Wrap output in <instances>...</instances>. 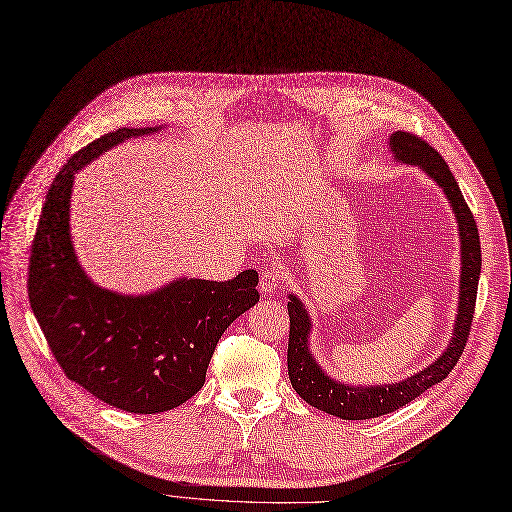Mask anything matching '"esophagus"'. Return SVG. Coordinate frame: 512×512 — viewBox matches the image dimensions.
I'll return each mask as SVG.
<instances>
[{"label": "esophagus", "mask_w": 512, "mask_h": 512, "mask_svg": "<svg viewBox=\"0 0 512 512\" xmlns=\"http://www.w3.org/2000/svg\"><path fill=\"white\" fill-rule=\"evenodd\" d=\"M285 280V272H282L280 266H270L261 272V291L266 295H274L278 287Z\"/></svg>", "instance_id": "esophagus-1"}]
</instances>
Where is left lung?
Listing matches in <instances>:
<instances>
[{
  "label": "left lung",
  "instance_id": "obj_1",
  "mask_svg": "<svg viewBox=\"0 0 512 512\" xmlns=\"http://www.w3.org/2000/svg\"><path fill=\"white\" fill-rule=\"evenodd\" d=\"M390 147L407 164H418L426 173L437 181L443 192L447 194L453 213L460 223V238H462V280H460V306H458V320L453 337L443 352L428 369L420 371L418 375L407 377L405 382L392 384V386H375V388H354L344 386L329 375L323 373L312 354L308 352V333H310V318L306 308L299 304V299L291 295L289 299V350H287V365L289 377L295 392L304 399L308 405L337 415L342 420H371L380 418V415L392 413L401 409L403 405L418 399L422 392L430 386L443 382L449 371L458 365L464 346L468 342L472 316H475L477 304V289H479V274H481V242L477 221L472 217L470 208L460 192L456 177L443 156L432 145H428L422 137L411 135V132H394L390 139Z\"/></svg>",
  "mask_w": 512,
  "mask_h": 512
}]
</instances>
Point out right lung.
Instances as JSON below:
<instances>
[{
	"label": "right lung",
	"mask_w": 512,
	"mask_h": 512,
	"mask_svg": "<svg viewBox=\"0 0 512 512\" xmlns=\"http://www.w3.org/2000/svg\"><path fill=\"white\" fill-rule=\"evenodd\" d=\"M151 128H118L88 143L52 181L31 244L27 291L48 348L71 382L128 413L183 405L204 386L219 337L259 301V276L177 280L122 297L94 287L75 261L69 198L75 170Z\"/></svg>",
	"instance_id": "obj_1"
}]
</instances>
